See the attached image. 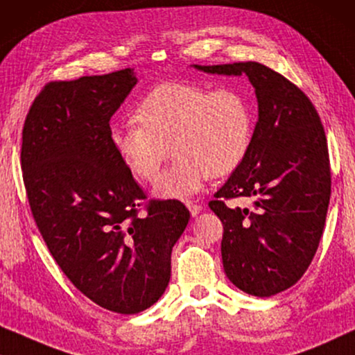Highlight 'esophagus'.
I'll return each instance as SVG.
<instances>
[{
    "instance_id": "1",
    "label": "esophagus",
    "mask_w": 355,
    "mask_h": 355,
    "mask_svg": "<svg viewBox=\"0 0 355 355\" xmlns=\"http://www.w3.org/2000/svg\"><path fill=\"white\" fill-rule=\"evenodd\" d=\"M187 207L189 209V214H191L193 217H196L198 214L202 211V207L199 206V204H194V202H191V201H187Z\"/></svg>"
}]
</instances>
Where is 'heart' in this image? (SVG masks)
I'll return each instance as SVG.
<instances>
[{
	"label": "heart",
	"instance_id": "1",
	"mask_svg": "<svg viewBox=\"0 0 355 355\" xmlns=\"http://www.w3.org/2000/svg\"><path fill=\"white\" fill-rule=\"evenodd\" d=\"M135 121L112 127L111 144L123 167L144 183L156 182L171 148L175 161L154 188L161 199L193 196L209 177L233 173L254 132L246 94L196 82L157 85L138 104Z\"/></svg>",
	"mask_w": 355,
	"mask_h": 355
}]
</instances>
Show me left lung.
<instances>
[{"label":"left lung","mask_w":355,"mask_h":355,"mask_svg":"<svg viewBox=\"0 0 355 355\" xmlns=\"http://www.w3.org/2000/svg\"><path fill=\"white\" fill-rule=\"evenodd\" d=\"M218 76L246 73L256 89L259 121L249 153L209 207L223 223V270L234 286L270 297L299 282L311 266L331 196L328 144L306 94L259 62L194 66ZM252 197V209L225 198Z\"/></svg>","instance_id":"left-lung-1"}]
</instances>
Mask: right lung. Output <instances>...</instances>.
Masks as SVG:
<instances>
[{
	"instance_id": "right-lung-1",
	"label": "right lung",
	"mask_w": 355,
	"mask_h": 355,
	"mask_svg": "<svg viewBox=\"0 0 355 355\" xmlns=\"http://www.w3.org/2000/svg\"><path fill=\"white\" fill-rule=\"evenodd\" d=\"M133 69L49 82L22 130L21 166L33 218L78 291L107 311L138 313L171 279L189 220L175 199L149 201L111 144L109 121L137 85Z\"/></svg>"
}]
</instances>
